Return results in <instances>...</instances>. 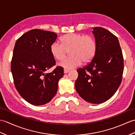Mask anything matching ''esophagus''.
Listing matches in <instances>:
<instances>
[{
	"instance_id": "esophagus-1",
	"label": "esophagus",
	"mask_w": 135,
	"mask_h": 135,
	"mask_svg": "<svg viewBox=\"0 0 135 135\" xmlns=\"http://www.w3.org/2000/svg\"><path fill=\"white\" fill-rule=\"evenodd\" d=\"M69 71H70V70H67V69H64V74H67V73H68Z\"/></svg>"
}]
</instances>
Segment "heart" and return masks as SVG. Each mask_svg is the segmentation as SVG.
Listing matches in <instances>:
<instances>
[{
  "label": "heart",
  "instance_id": "1",
  "mask_svg": "<svg viewBox=\"0 0 135 135\" xmlns=\"http://www.w3.org/2000/svg\"><path fill=\"white\" fill-rule=\"evenodd\" d=\"M60 42H53L50 52L56 60L61 61L66 57L68 52L71 56L60 64L66 69H71L79 65L81 61L88 63L94 57L97 51L95 38L90 35L70 33L60 38Z\"/></svg>",
  "mask_w": 135,
  "mask_h": 135
}]
</instances>
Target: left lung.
Masks as SVG:
<instances>
[{
	"instance_id": "8db88e82",
	"label": "left lung",
	"mask_w": 135,
	"mask_h": 135,
	"mask_svg": "<svg viewBox=\"0 0 135 135\" xmlns=\"http://www.w3.org/2000/svg\"><path fill=\"white\" fill-rule=\"evenodd\" d=\"M97 42L94 57L77 70L75 83L77 93L91 103L107 101L120 86L124 71V58L117 37L101 27H93Z\"/></svg>"
}]
</instances>
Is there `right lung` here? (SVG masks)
<instances>
[{
	"instance_id": "add662e5",
	"label": "right lung",
	"mask_w": 135,
	"mask_h": 135,
	"mask_svg": "<svg viewBox=\"0 0 135 135\" xmlns=\"http://www.w3.org/2000/svg\"><path fill=\"white\" fill-rule=\"evenodd\" d=\"M57 37L54 32L36 29L25 33L15 42L11 62L14 85L20 95L32 105H42L51 101L64 75L60 66L45 73L56 64L50 46Z\"/></svg>"
}]
</instances>
